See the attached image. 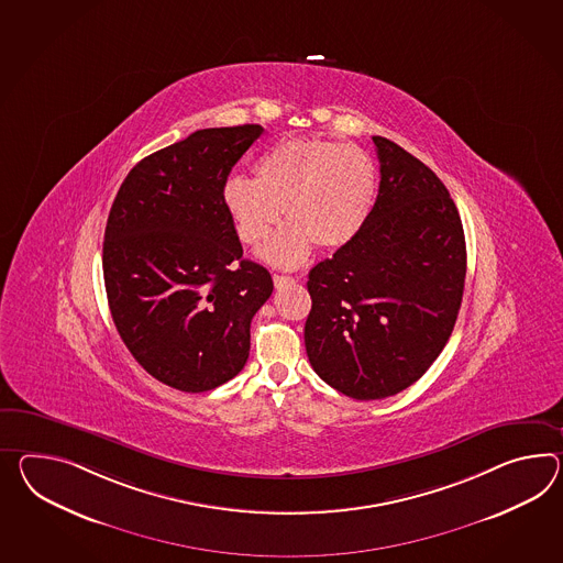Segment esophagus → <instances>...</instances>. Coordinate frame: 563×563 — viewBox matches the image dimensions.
Returning a JSON list of instances; mask_svg holds the SVG:
<instances>
[{"instance_id":"esophagus-1","label":"esophagus","mask_w":563,"mask_h":563,"mask_svg":"<svg viewBox=\"0 0 563 563\" xmlns=\"http://www.w3.org/2000/svg\"><path fill=\"white\" fill-rule=\"evenodd\" d=\"M273 280H275L276 288H285L288 285H295L297 283V278L295 276H285V275H275L273 276Z\"/></svg>"}]
</instances>
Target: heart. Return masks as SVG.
Masks as SVG:
<instances>
[{
    "label": "heart",
    "instance_id": "b5f03b06",
    "mask_svg": "<svg viewBox=\"0 0 563 563\" xmlns=\"http://www.w3.org/2000/svg\"><path fill=\"white\" fill-rule=\"evenodd\" d=\"M376 166L354 144L295 137L271 146L254 165V179L230 177L221 201L242 242L258 246L285 218L288 225L262 256L295 268L319 244L335 250L352 242L371 216Z\"/></svg>",
    "mask_w": 563,
    "mask_h": 563
}]
</instances>
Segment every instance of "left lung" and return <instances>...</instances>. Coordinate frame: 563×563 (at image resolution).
Returning a JSON list of instances; mask_svg holds the SVG:
<instances>
[{"mask_svg": "<svg viewBox=\"0 0 563 563\" xmlns=\"http://www.w3.org/2000/svg\"><path fill=\"white\" fill-rule=\"evenodd\" d=\"M380 187L364 228L309 273L307 356L357 400L417 383L452 335L466 238L445 185L395 142L374 136Z\"/></svg>", "mask_w": 563, "mask_h": 563, "instance_id": "obj_1", "label": "left lung"}]
</instances>
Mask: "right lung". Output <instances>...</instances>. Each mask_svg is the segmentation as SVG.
<instances>
[{
    "label": "right lung",
    "mask_w": 563,
    "mask_h": 563,
    "mask_svg": "<svg viewBox=\"0 0 563 563\" xmlns=\"http://www.w3.org/2000/svg\"><path fill=\"white\" fill-rule=\"evenodd\" d=\"M258 124L207 128L142 158L111 206L103 280L125 347L156 380L206 393L250 354L273 276L242 258L221 189Z\"/></svg>",
    "instance_id": "1"
}]
</instances>
